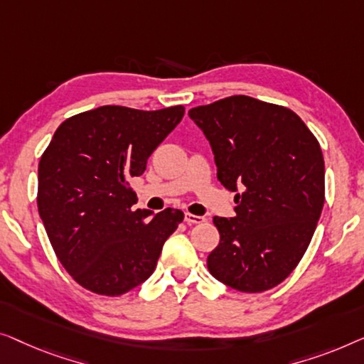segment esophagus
Wrapping results in <instances>:
<instances>
[{"instance_id": "obj_1", "label": "esophagus", "mask_w": 364, "mask_h": 364, "mask_svg": "<svg viewBox=\"0 0 364 364\" xmlns=\"http://www.w3.org/2000/svg\"><path fill=\"white\" fill-rule=\"evenodd\" d=\"M184 221H186L188 226H193V224H203L204 221H206V218L196 216V214H191V213H186V214H184Z\"/></svg>"}]
</instances>
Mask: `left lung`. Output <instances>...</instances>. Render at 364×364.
I'll return each instance as SVG.
<instances>
[{"label": "left lung", "mask_w": 364, "mask_h": 364, "mask_svg": "<svg viewBox=\"0 0 364 364\" xmlns=\"http://www.w3.org/2000/svg\"><path fill=\"white\" fill-rule=\"evenodd\" d=\"M189 119L214 153L218 180L234 191V218L213 219L214 279L257 294L289 277L309 247L325 203L320 143L295 112L247 95L194 107Z\"/></svg>", "instance_id": "obj_1"}]
</instances>
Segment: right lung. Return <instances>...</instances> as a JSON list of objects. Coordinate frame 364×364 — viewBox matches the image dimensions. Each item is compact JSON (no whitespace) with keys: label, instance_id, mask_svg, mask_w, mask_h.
<instances>
[{"label":"right lung","instance_id":"obj_1","mask_svg":"<svg viewBox=\"0 0 364 364\" xmlns=\"http://www.w3.org/2000/svg\"><path fill=\"white\" fill-rule=\"evenodd\" d=\"M183 115V105L153 112L104 105L55 130L39 161L38 209L55 255L84 289L117 296L155 270L184 214L133 211L129 181L143 175Z\"/></svg>","mask_w":364,"mask_h":364}]
</instances>
